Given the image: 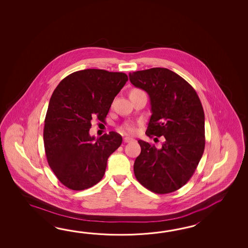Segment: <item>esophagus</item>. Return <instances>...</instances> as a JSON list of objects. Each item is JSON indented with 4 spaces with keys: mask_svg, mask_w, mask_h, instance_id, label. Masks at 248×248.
Segmentation results:
<instances>
[{
    "mask_svg": "<svg viewBox=\"0 0 248 248\" xmlns=\"http://www.w3.org/2000/svg\"><path fill=\"white\" fill-rule=\"evenodd\" d=\"M123 141H124V142H130L132 141H134V139L131 138V137H124Z\"/></svg>",
    "mask_w": 248,
    "mask_h": 248,
    "instance_id": "1",
    "label": "esophagus"
}]
</instances>
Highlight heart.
Wrapping results in <instances>:
<instances>
[{
	"label": "heart",
	"instance_id": "b5f03b06",
	"mask_svg": "<svg viewBox=\"0 0 248 248\" xmlns=\"http://www.w3.org/2000/svg\"><path fill=\"white\" fill-rule=\"evenodd\" d=\"M138 90H134L132 91H137ZM122 131L125 132L126 134H135L137 132V126L132 122H126L122 126Z\"/></svg>",
	"mask_w": 248,
	"mask_h": 248
}]
</instances>
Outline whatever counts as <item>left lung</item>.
<instances>
[{
	"instance_id": "left-lung-1",
	"label": "left lung",
	"mask_w": 248,
	"mask_h": 248,
	"mask_svg": "<svg viewBox=\"0 0 248 248\" xmlns=\"http://www.w3.org/2000/svg\"><path fill=\"white\" fill-rule=\"evenodd\" d=\"M129 80L150 97L152 116L146 135L164 138L160 149L138 141L141 153L134 164L135 175L155 193L175 191L190 179L204 153L205 114L201 100L195 90L169 69L130 73Z\"/></svg>"
}]
</instances>
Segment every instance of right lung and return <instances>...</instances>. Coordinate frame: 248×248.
Wrapping results in <instances>:
<instances>
[{
  "mask_svg": "<svg viewBox=\"0 0 248 248\" xmlns=\"http://www.w3.org/2000/svg\"><path fill=\"white\" fill-rule=\"evenodd\" d=\"M127 75L101 69H86L65 77L50 97L43 130L47 163L69 189L85 190L100 182L107 160L121 146L114 131L91 137L92 118L105 122L114 97Z\"/></svg>",
  "mask_w": 248,
  "mask_h": 248,
  "instance_id": "right-lung-1",
  "label": "right lung"
}]
</instances>
